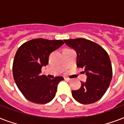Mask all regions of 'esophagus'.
<instances>
[{"label": "esophagus", "mask_w": 124, "mask_h": 124, "mask_svg": "<svg viewBox=\"0 0 124 124\" xmlns=\"http://www.w3.org/2000/svg\"><path fill=\"white\" fill-rule=\"evenodd\" d=\"M64 80H67V81H70V80H71V78H70L64 77Z\"/></svg>", "instance_id": "1"}]
</instances>
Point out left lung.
Listing matches in <instances>:
<instances>
[{
  "mask_svg": "<svg viewBox=\"0 0 124 124\" xmlns=\"http://www.w3.org/2000/svg\"><path fill=\"white\" fill-rule=\"evenodd\" d=\"M77 52V66L84 68L86 82H81L79 89L72 91V96L82 104L98 101L104 96L111 81L113 71L106 50L94 42L85 39L64 40Z\"/></svg>",
  "mask_w": 124,
  "mask_h": 124,
  "instance_id": "obj_1",
  "label": "left lung"
}]
</instances>
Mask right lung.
Segmentation results:
<instances>
[{
	"mask_svg": "<svg viewBox=\"0 0 124 124\" xmlns=\"http://www.w3.org/2000/svg\"><path fill=\"white\" fill-rule=\"evenodd\" d=\"M64 44L62 40L37 39L25 42L18 49L13 64L15 82L26 99L39 104H47L54 98L62 77L49 79L41 75L42 68L49 62L53 51Z\"/></svg>",
	"mask_w": 124,
	"mask_h": 124,
	"instance_id": "right-lung-1",
	"label": "right lung"
}]
</instances>
